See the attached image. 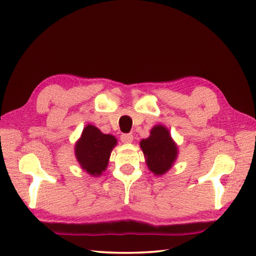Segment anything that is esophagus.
I'll list each match as a JSON object with an SVG mask.
<instances>
[{"mask_svg": "<svg viewBox=\"0 0 256 256\" xmlns=\"http://www.w3.org/2000/svg\"><path fill=\"white\" fill-rule=\"evenodd\" d=\"M121 140L125 144L131 143L133 140V135L131 133H124L121 135Z\"/></svg>", "mask_w": 256, "mask_h": 256, "instance_id": "esophagus-1", "label": "esophagus"}]
</instances>
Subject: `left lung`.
Returning a JSON list of instances; mask_svg holds the SVG:
<instances>
[{"mask_svg": "<svg viewBox=\"0 0 256 256\" xmlns=\"http://www.w3.org/2000/svg\"><path fill=\"white\" fill-rule=\"evenodd\" d=\"M140 148L146 157V164L155 175L165 174L177 157V146L168 130L162 125L153 128L148 138L140 140Z\"/></svg>", "mask_w": 256, "mask_h": 256, "instance_id": "obj_1", "label": "left lung"}]
</instances>
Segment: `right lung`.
Wrapping results in <instances>:
<instances>
[{
	"label": "right lung",
	"instance_id": "1",
	"mask_svg": "<svg viewBox=\"0 0 256 256\" xmlns=\"http://www.w3.org/2000/svg\"><path fill=\"white\" fill-rule=\"evenodd\" d=\"M116 140L103 134L94 125H86L81 138L76 144V157L84 170L92 176H100L106 170L108 157Z\"/></svg>",
	"mask_w": 256,
	"mask_h": 256
}]
</instances>
